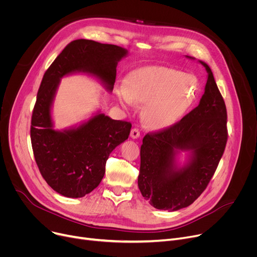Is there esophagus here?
Returning <instances> with one entry per match:
<instances>
[{
  "instance_id": "esophagus-1",
  "label": "esophagus",
  "mask_w": 257,
  "mask_h": 257,
  "mask_svg": "<svg viewBox=\"0 0 257 257\" xmlns=\"http://www.w3.org/2000/svg\"><path fill=\"white\" fill-rule=\"evenodd\" d=\"M140 136H141V133H140L139 129H137V128H133V129L131 130V132H130V137H131V139H133V140L139 139V138H140Z\"/></svg>"
}]
</instances>
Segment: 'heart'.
I'll list each match as a JSON object with an SVG mask.
<instances>
[{
	"instance_id": "heart-1",
	"label": "heart",
	"mask_w": 257,
	"mask_h": 257,
	"mask_svg": "<svg viewBox=\"0 0 257 257\" xmlns=\"http://www.w3.org/2000/svg\"><path fill=\"white\" fill-rule=\"evenodd\" d=\"M200 89L196 76L166 66H145L132 71L114 98L125 108L143 104L142 117L148 128L164 130L182 118Z\"/></svg>"
}]
</instances>
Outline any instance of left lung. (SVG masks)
<instances>
[{"label":"left lung","mask_w":257,"mask_h":257,"mask_svg":"<svg viewBox=\"0 0 257 257\" xmlns=\"http://www.w3.org/2000/svg\"><path fill=\"white\" fill-rule=\"evenodd\" d=\"M194 59V57L186 56ZM199 105L178 123L148 133L141 147L139 188L157 209L176 211L190 206L204 192L217 170L227 143V111L210 67ZM187 153V163L178 155Z\"/></svg>","instance_id":"1"}]
</instances>
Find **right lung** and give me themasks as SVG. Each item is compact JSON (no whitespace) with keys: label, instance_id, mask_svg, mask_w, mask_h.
I'll return each instance as SVG.
<instances>
[{"label":"right lung","instance_id":"obj_1","mask_svg":"<svg viewBox=\"0 0 257 257\" xmlns=\"http://www.w3.org/2000/svg\"><path fill=\"white\" fill-rule=\"evenodd\" d=\"M127 55L126 49L115 45L77 39L63 49L44 75L32 113V149L44 179L64 197H84L100 184L109 154L128 139L131 124L98 111L78 126L55 130L51 110L60 80L82 73L112 91L117 63Z\"/></svg>","mask_w":257,"mask_h":257}]
</instances>
